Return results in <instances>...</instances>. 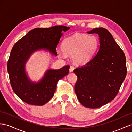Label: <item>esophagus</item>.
I'll list each match as a JSON object with an SVG mask.
<instances>
[{"label":"esophagus","instance_id":"esophagus-1","mask_svg":"<svg viewBox=\"0 0 132 132\" xmlns=\"http://www.w3.org/2000/svg\"><path fill=\"white\" fill-rule=\"evenodd\" d=\"M74 70V67L73 66H70V72H72V71H73Z\"/></svg>","mask_w":132,"mask_h":132}]
</instances>
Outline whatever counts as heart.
Listing matches in <instances>:
<instances>
[{"instance_id":"obj_1","label":"heart","mask_w":132,"mask_h":132,"mask_svg":"<svg viewBox=\"0 0 132 132\" xmlns=\"http://www.w3.org/2000/svg\"><path fill=\"white\" fill-rule=\"evenodd\" d=\"M98 44V40L95 36L78 34L64 40L62 44V49L65 54L73 55L75 61L84 63L91 59Z\"/></svg>"}]
</instances>
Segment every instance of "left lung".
Wrapping results in <instances>:
<instances>
[{"instance_id":"1","label":"left lung","mask_w":132,"mask_h":132,"mask_svg":"<svg viewBox=\"0 0 132 132\" xmlns=\"http://www.w3.org/2000/svg\"><path fill=\"white\" fill-rule=\"evenodd\" d=\"M88 33L98 34L100 47L90 61L73 70L77 76L75 91L83 106L97 108L118 94L126 77V59L107 29L96 28Z\"/></svg>"}]
</instances>
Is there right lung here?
Returning a JSON list of instances; mask_svg holds the SVG:
<instances>
[{"instance_id":"add662e5","label":"right lung","mask_w":132,"mask_h":132,"mask_svg":"<svg viewBox=\"0 0 132 132\" xmlns=\"http://www.w3.org/2000/svg\"><path fill=\"white\" fill-rule=\"evenodd\" d=\"M70 27L57 25L48 28H35L14 45L7 61V68L14 92L24 102L43 106L53 97L58 81L69 72V66L59 70H48L40 82L34 84L28 78L25 64L34 51L44 48L57 55L56 46Z\"/></svg>"}]
</instances>
